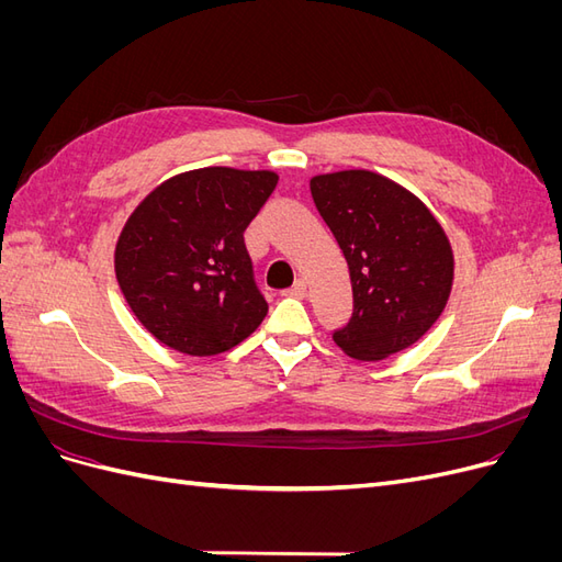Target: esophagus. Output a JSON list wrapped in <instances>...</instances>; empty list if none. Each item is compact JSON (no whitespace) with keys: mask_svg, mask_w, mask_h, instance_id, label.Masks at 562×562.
<instances>
[{"mask_svg":"<svg viewBox=\"0 0 562 562\" xmlns=\"http://www.w3.org/2000/svg\"><path fill=\"white\" fill-rule=\"evenodd\" d=\"M285 295H288V297H304V295H307V281L297 279L293 288H288Z\"/></svg>","mask_w":562,"mask_h":562,"instance_id":"obj_1","label":"esophagus"}]
</instances>
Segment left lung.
Segmentation results:
<instances>
[{
    "instance_id": "left-lung-1",
    "label": "left lung",
    "mask_w": 562,
    "mask_h": 562,
    "mask_svg": "<svg viewBox=\"0 0 562 562\" xmlns=\"http://www.w3.org/2000/svg\"><path fill=\"white\" fill-rule=\"evenodd\" d=\"M312 196L349 265L353 314L335 345L359 361L403 351L443 314L454 279L448 236L434 213L380 173L314 176Z\"/></svg>"
}]
</instances>
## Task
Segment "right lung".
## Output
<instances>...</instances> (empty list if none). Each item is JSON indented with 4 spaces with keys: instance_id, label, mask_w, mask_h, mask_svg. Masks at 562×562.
I'll use <instances>...</instances> for the list:
<instances>
[{
    "instance_id": "add662e5",
    "label": "right lung",
    "mask_w": 562,
    "mask_h": 562,
    "mask_svg": "<svg viewBox=\"0 0 562 562\" xmlns=\"http://www.w3.org/2000/svg\"><path fill=\"white\" fill-rule=\"evenodd\" d=\"M274 171L209 166L155 187L119 234V288L145 330L190 356L229 351L258 330L267 302L244 244L274 192Z\"/></svg>"
}]
</instances>
